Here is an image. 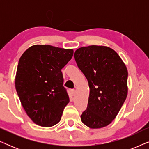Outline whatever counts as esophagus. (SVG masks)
Instances as JSON below:
<instances>
[{
	"instance_id": "1",
	"label": "esophagus",
	"mask_w": 149,
	"mask_h": 149,
	"mask_svg": "<svg viewBox=\"0 0 149 149\" xmlns=\"http://www.w3.org/2000/svg\"><path fill=\"white\" fill-rule=\"evenodd\" d=\"M75 93V90L74 89H70V93L72 95H74Z\"/></svg>"
}]
</instances>
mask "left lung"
I'll return each instance as SVG.
<instances>
[{
    "label": "left lung",
    "mask_w": 149,
    "mask_h": 149,
    "mask_svg": "<svg viewBox=\"0 0 149 149\" xmlns=\"http://www.w3.org/2000/svg\"><path fill=\"white\" fill-rule=\"evenodd\" d=\"M74 57L90 90L81 121L92 129L105 127L115 119L127 97V68L117 52L105 46L83 47Z\"/></svg>",
    "instance_id": "8db88e82"
}]
</instances>
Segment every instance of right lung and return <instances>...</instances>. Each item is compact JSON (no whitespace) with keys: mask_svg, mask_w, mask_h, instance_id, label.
<instances>
[{"mask_svg":"<svg viewBox=\"0 0 149 149\" xmlns=\"http://www.w3.org/2000/svg\"><path fill=\"white\" fill-rule=\"evenodd\" d=\"M72 56V49L36 45L19 58L15 89L22 107L34 123L52 127L60 121L69 102L61 70Z\"/></svg>","mask_w":149,"mask_h":149,"instance_id":"1","label":"right lung"}]
</instances>
